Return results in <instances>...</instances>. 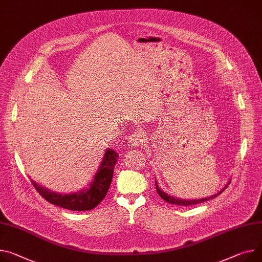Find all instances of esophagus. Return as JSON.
Wrapping results in <instances>:
<instances>
[{"label": "esophagus", "instance_id": "obj_1", "mask_svg": "<svg viewBox=\"0 0 262 262\" xmlns=\"http://www.w3.org/2000/svg\"><path fill=\"white\" fill-rule=\"evenodd\" d=\"M146 140H147L146 132L143 129H138L132 133L129 142L131 147L137 148V147H142L146 143Z\"/></svg>", "mask_w": 262, "mask_h": 262}]
</instances>
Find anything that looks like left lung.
Wrapping results in <instances>:
<instances>
[{"mask_svg": "<svg viewBox=\"0 0 262 262\" xmlns=\"http://www.w3.org/2000/svg\"><path fill=\"white\" fill-rule=\"evenodd\" d=\"M229 184H230V182L228 183V185H229ZM228 185H227L223 190L219 191L217 194H215V195H213V196L205 197V198H201V199H195V200H185V199H178V198H175V197H173V196H170V195H168L167 193H165L163 190H160V189H159V187H158V185H157V183H156V180H155L156 191H157V193L159 194V196L162 197L164 200H166L167 203L172 204V205H177V206H193V205H197V204L205 203V201L210 200V199H213V198L217 197L219 194L223 193V192L228 188Z\"/></svg>", "mask_w": 262, "mask_h": 262, "instance_id": "8db88e82", "label": "left lung"}]
</instances>
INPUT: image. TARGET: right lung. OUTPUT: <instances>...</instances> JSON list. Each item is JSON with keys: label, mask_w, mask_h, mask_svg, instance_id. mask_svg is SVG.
<instances>
[{"label": "right lung", "mask_w": 262, "mask_h": 262, "mask_svg": "<svg viewBox=\"0 0 262 262\" xmlns=\"http://www.w3.org/2000/svg\"><path fill=\"white\" fill-rule=\"evenodd\" d=\"M117 157L118 155L115 151L108 149L104 154L99 169L93 177V182L89 185V189H85L77 193L62 195L39 187L34 182L31 183L38 194L54 206L71 211H89L94 209L107 195L112 182Z\"/></svg>", "instance_id": "1"}]
</instances>
